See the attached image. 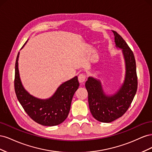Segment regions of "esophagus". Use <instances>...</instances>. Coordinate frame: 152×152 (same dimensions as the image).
<instances>
[{"label":"esophagus","instance_id":"1","mask_svg":"<svg viewBox=\"0 0 152 152\" xmlns=\"http://www.w3.org/2000/svg\"><path fill=\"white\" fill-rule=\"evenodd\" d=\"M79 82L80 84H83L84 82H85V80H86V75H84V74H83V73H81V74H80L79 75Z\"/></svg>","mask_w":152,"mask_h":152}]
</instances>
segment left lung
<instances>
[{
  "label": "left lung",
  "mask_w": 152,
  "mask_h": 152,
  "mask_svg": "<svg viewBox=\"0 0 152 152\" xmlns=\"http://www.w3.org/2000/svg\"><path fill=\"white\" fill-rule=\"evenodd\" d=\"M116 48L122 50L125 63V76L121 85L112 94L105 92L99 79L89 76L86 82L88 102L92 115L96 120L109 123L126 112L134 99L137 88L136 61L134 54L126 41L113 31Z\"/></svg>",
  "instance_id": "8db88e82"
}]
</instances>
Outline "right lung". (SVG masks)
<instances>
[{
  "label": "right lung",
  "mask_w": 152,
  "mask_h": 152,
  "mask_svg": "<svg viewBox=\"0 0 152 152\" xmlns=\"http://www.w3.org/2000/svg\"><path fill=\"white\" fill-rule=\"evenodd\" d=\"M19 56L20 52L16 60L15 79V93L18 101L26 113L37 123L44 126L59 125L67 118L73 96L79 88L77 76L62 83L49 98H37L30 94L22 84L18 68Z\"/></svg>",
  "instance_id": "1"
}]
</instances>
